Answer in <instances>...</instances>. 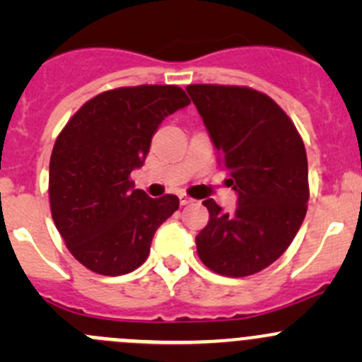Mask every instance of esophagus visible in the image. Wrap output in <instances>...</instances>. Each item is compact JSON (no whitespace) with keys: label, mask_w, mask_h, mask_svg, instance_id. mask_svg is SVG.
<instances>
[{"label":"esophagus","mask_w":362,"mask_h":362,"mask_svg":"<svg viewBox=\"0 0 362 362\" xmlns=\"http://www.w3.org/2000/svg\"><path fill=\"white\" fill-rule=\"evenodd\" d=\"M178 198H180V204H191V203H194V199L192 198H189L187 194H184V192H182V194H178Z\"/></svg>","instance_id":"esophagus-1"}]
</instances>
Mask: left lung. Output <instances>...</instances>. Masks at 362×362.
<instances>
[{
    "label": "left lung",
    "instance_id": "left-lung-1",
    "mask_svg": "<svg viewBox=\"0 0 362 362\" xmlns=\"http://www.w3.org/2000/svg\"><path fill=\"white\" fill-rule=\"evenodd\" d=\"M187 93L238 194L233 214L203 202L210 221L196 236L198 255L218 275H254L287 250L303 224L310 196L305 145L287 113L259 90L196 83Z\"/></svg>",
    "mask_w": 362,
    "mask_h": 362
}]
</instances>
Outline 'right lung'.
Masks as SVG:
<instances>
[{
  "instance_id": "obj_1",
  "label": "right lung",
  "mask_w": 362,
  "mask_h": 362,
  "mask_svg": "<svg viewBox=\"0 0 362 362\" xmlns=\"http://www.w3.org/2000/svg\"><path fill=\"white\" fill-rule=\"evenodd\" d=\"M191 103L177 86L107 90L87 101L50 156L54 224L73 257L100 275H126L145 262L154 233L178 198L152 199L129 180L164 119Z\"/></svg>"
}]
</instances>
